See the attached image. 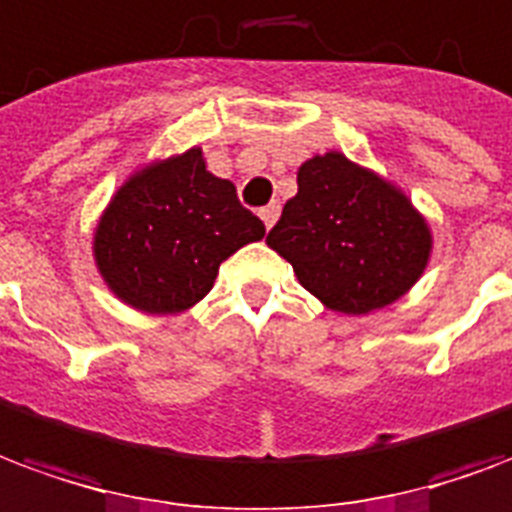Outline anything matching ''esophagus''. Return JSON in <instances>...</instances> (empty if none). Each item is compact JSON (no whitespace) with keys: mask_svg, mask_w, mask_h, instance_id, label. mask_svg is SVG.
<instances>
[{"mask_svg":"<svg viewBox=\"0 0 512 512\" xmlns=\"http://www.w3.org/2000/svg\"><path fill=\"white\" fill-rule=\"evenodd\" d=\"M276 217H279V203H271V206L260 208V219H263V225L266 227L274 225Z\"/></svg>","mask_w":512,"mask_h":512,"instance_id":"34e87169","label":"esophagus"}]
</instances>
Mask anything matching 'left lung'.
Listing matches in <instances>:
<instances>
[{"label": "left lung", "mask_w": 512, "mask_h": 512, "mask_svg": "<svg viewBox=\"0 0 512 512\" xmlns=\"http://www.w3.org/2000/svg\"><path fill=\"white\" fill-rule=\"evenodd\" d=\"M266 241L309 293L344 314L393 304L423 274L431 249L410 200L336 151L301 165L298 195Z\"/></svg>", "instance_id": "8db88e82"}]
</instances>
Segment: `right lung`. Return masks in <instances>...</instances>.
Listing matches in <instances>:
<instances>
[{
    "label": "right lung",
    "instance_id": "1",
    "mask_svg": "<svg viewBox=\"0 0 512 512\" xmlns=\"http://www.w3.org/2000/svg\"><path fill=\"white\" fill-rule=\"evenodd\" d=\"M266 225L236 187L206 170L203 151L132 176L100 219L94 255L121 301L151 314L187 309L211 290L219 263Z\"/></svg>",
    "mask_w": 512,
    "mask_h": 512
}]
</instances>
